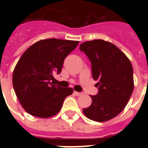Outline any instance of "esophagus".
Returning <instances> with one entry per match:
<instances>
[{
	"instance_id": "esophagus-1",
	"label": "esophagus",
	"mask_w": 148,
	"mask_h": 148,
	"mask_svg": "<svg viewBox=\"0 0 148 148\" xmlns=\"http://www.w3.org/2000/svg\"><path fill=\"white\" fill-rule=\"evenodd\" d=\"M74 94L76 96H81V95H82V93H80V92H77V91H74Z\"/></svg>"
}]
</instances>
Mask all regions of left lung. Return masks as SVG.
Masks as SVG:
<instances>
[{
    "instance_id": "obj_1",
    "label": "left lung",
    "mask_w": 148,
    "mask_h": 148,
    "mask_svg": "<svg viewBox=\"0 0 148 148\" xmlns=\"http://www.w3.org/2000/svg\"><path fill=\"white\" fill-rule=\"evenodd\" d=\"M80 50L90 59L92 77L99 87L98 94L90 95L92 103L83 113L95 121H108L124 110L132 95L131 63L117 46L101 39L82 43Z\"/></svg>"
}]
</instances>
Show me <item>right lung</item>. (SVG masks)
<instances>
[{"instance_id":"add662e5","label":"right lung","mask_w":148,"mask_h":148,"mask_svg":"<svg viewBox=\"0 0 148 148\" xmlns=\"http://www.w3.org/2000/svg\"><path fill=\"white\" fill-rule=\"evenodd\" d=\"M77 40L49 38L37 41L24 51L15 66L12 81L15 94L26 112L47 118L57 114L71 88H61L51 80L60 74L65 58L78 45Z\"/></svg>"}]
</instances>
